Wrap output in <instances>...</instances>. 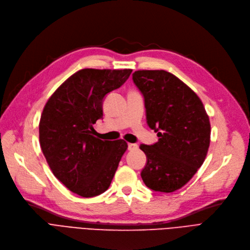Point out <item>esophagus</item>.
Here are the masks:
<instances>
[{
	"mask_svg": "<svg viewBox=\"0 0 250 250\" xmlns=\"http://www.w3.org/2000/svg\"><path fill=\"white\" fill-rule=\"evenodd\" d=\"M138 148V146L136 144H128V150H135Z\"/></svg>",
	"mask_w": 250,
	"mask_h": 250,
	"instance_id": "34e87169",
	"label": "esophagus"
}]
</instances>
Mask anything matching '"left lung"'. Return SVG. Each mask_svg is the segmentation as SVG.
<instances>
[{"label": "left lung", "instance_id": "obj_1", "mask_svg": "<svg viewBox=\"0 0 250 250\" xmlns=\"http://www.w3.org/2000/svg\"><path fill=\"white\" fill-rule=\"evenodd\" d=\"M132 79L145 99L146 122L159 141L140 145L146 165L141 171L153 191L173 192L184 186L204 164L210 141L205 106L184 82L165 70H139Z\"/></svg>", "mask_w": 250, "mask_h": 250}]
</instances>
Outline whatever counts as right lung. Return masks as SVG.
<instances>
[{"mask_svg": "<svg viewBox=\"0 0 250 250\" xmlns=\"http://www.w3.org/2000/svg\"><path fill=\"white\" fill-rule=\"evenodd\" d=\"M131 69H82L46 102L40 144L53 174L71 191L93 197L109 188L127 142L102 140L93 124L103 118L106 94L123 85Z\"/></svg>", "mask_w": 250, "mask_h": 250, "instance_id": "add662e5", "label": "right lung"}]
</instances>
